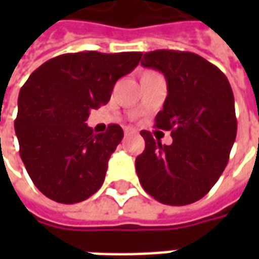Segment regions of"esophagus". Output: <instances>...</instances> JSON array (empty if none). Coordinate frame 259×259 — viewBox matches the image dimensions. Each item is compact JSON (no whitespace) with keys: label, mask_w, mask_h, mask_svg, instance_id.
I'll list each match as a JSON object with an SVG mask.
<instances>
[{"label":"esophagus","mask_w":259,"mask_h":259,"mask_svg":"<svg viewBox=\"0 0 259 259\" xmlns=\"http://www.w3.org/2000/svg\"><path fill=\"white\" fill-rule=\"evenodd\" d=\"M130 133H133V129H124V135L127 136L130 135Z\"/></svg>","instance_id":"obj_1"}]
</instances>
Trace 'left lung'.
Returning <instances> with one entry per match:
<instances>
[{
  "mask_svg": "<svg viewBox=\"0 0 259 259\" xmlns=\"http://www.w3.org/2000/svg\"><path fill=\"white\" fill-rule=\"evenodd\" d=\"M144 68L165 76L168 96L155 126L170 130L174 143L162 146L150 132L136 158L143 189L166 205H187L211 190L226 168L237 133L234 97L228 77L200 55L157 50L146 53Z\"/></svg>",
  "mask_w": 259,
  "mask_h": 259,
  "instance_id": "1",
  "label": "left lung"
}]
</instances>
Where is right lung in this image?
Here are the masks:
<instances>
[{
	"label": "right lung",
	"mask_w": 259,
	"mask_h": 259,
	"mask_svg": "<svg viewBox=\"0 0 259 259\" xmlns=\"http://www.w3.org/2000/svg\"><path fill=\"white\" fill-rule=\"evenodd\" d=\"M141 53L64 54L37 68L20 89L15 133L33 183L61 204L87 200L104 183L108 161L123 139L119 124L94 135L90 109L105 105L113 85Z\"/></svg>",
	"instance_id": "add662e5"
}]
</instances>
